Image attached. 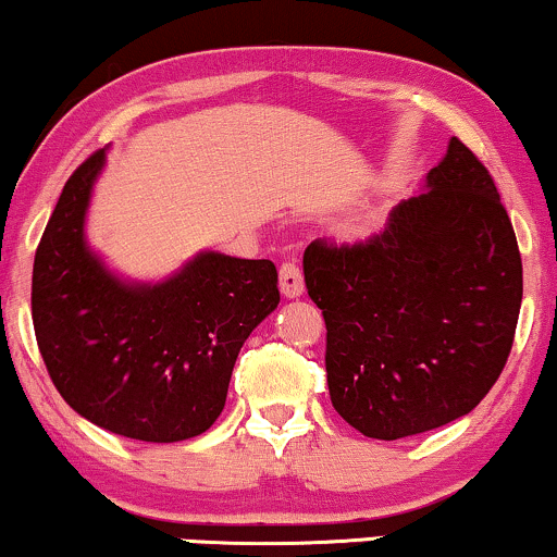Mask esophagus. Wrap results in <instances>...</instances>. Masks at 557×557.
<instances>
[{
    "label": "esophagus",
    "mask_w": 557,
    "mask_h": 557,
    "mask_svg": "<svg viewBox=\"0 0 557 557\" xmlns=\"http://www.w3.org/2000/svg\"><path fill=\"white\" fill-rule=\"evenodd\" d=\"M302 274H300V267L295 262H285L280 267V290H283L285 298H298L302 295Z\"/></svg>",
    "instance_id": "1"
}]
</instances>
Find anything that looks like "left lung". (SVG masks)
Listing matches in <instances>:
<instances>
[{
    "mask_svg": "<svg viewBox=\"0 0 557 557\" xmlns=\"http://www.w3.org/2000/svg\"><path fill=\"white\" fill-rule=\"evenodd\" d=\"M302 274L326 321L331 404L372 440L466 417L509 360L522 257L494 177L460 138L380 234L315 238Z\"/></svg>",
    "mask_w": 557,
    "mask_h": 557,
    "instance_id": "obj_1",
    "label": "left lung"
}]
</instances>
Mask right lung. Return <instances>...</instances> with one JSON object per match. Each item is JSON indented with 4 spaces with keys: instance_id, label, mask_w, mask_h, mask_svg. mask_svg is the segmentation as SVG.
I'll list each match as a JSON object with an SVG mask.
<instances>
[{
    "instance_id": "1",
    "label": "right lung",
    "mask_w": 557,
    "mask_h": 557,
    "mask_svg": "<svg viewBox=\"0 0 557 557\" xmlns=\"http://www.w3.org/2000/svg\"><path fill=\"white\" fill-rule=\"evenodd\" d=\"M102 164L97 151L76 166L35 251V339L79 417L140 442L189 440L221 417L238 351L277 308V270L202 251L164 283H123L84 242Z\"/></svg>"
}]
</instances>
